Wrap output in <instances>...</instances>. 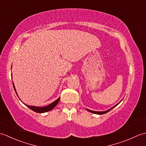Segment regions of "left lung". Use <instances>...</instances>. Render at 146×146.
I'll use <instances>...</instances> for the list:
<instances>
[{
  "instance_id": "8db88e82",
  "label": "left lung",
  "mask_w": 146,
  "mask_h": 146,
  "mask_svg": "<svg viewBox=\"0 0 146 146\" xmlns=\"http://www.w3.org/2000/svg\"><path fill=\"white\" fill-rule=\"evenodd\" d=\"M121 102V101H120ZM119 102V103H120ZM118 104H117L116 105H115V106H113L112 108H111L110 109H109V110H107V111H92V110H88V109H87V110L88 111H90V112H92V113H95V114H99V115H102V114H104V113H106L107 112H108V111H109L110 110H111L112 109V108H113L114 107H115L117 105H118Z\"/></svg>"
}]
</instances>
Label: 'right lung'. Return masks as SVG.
<instances>
[{
	"mask_svg": "<svg viewBox=\"0 0 146 146\" xmlns=\"http://www.w3.org/2000/svg\"><path fill=\"white\" fill-rule=\"evenodd\" d=\"M12 84H13V86H14V90L16 93L17 94V92L16 90H15V86L13 82H12ZM60 100V98H59L58 99H57L56 100L54 101V102H52V104H49L48 106H46V107H35V106H29V105H27V107H29L30 109H31L32 110H33L34 111H35V112L37 113H44V112H46V111H50L51 110L52 108H54V107H55L56 105L59 101Z\"/></svg>",
	"mask_w": 146,
	"mask_h": 146,
	"instance_id": "add662e5",
	"label": "right lung"
}]
</instances>
